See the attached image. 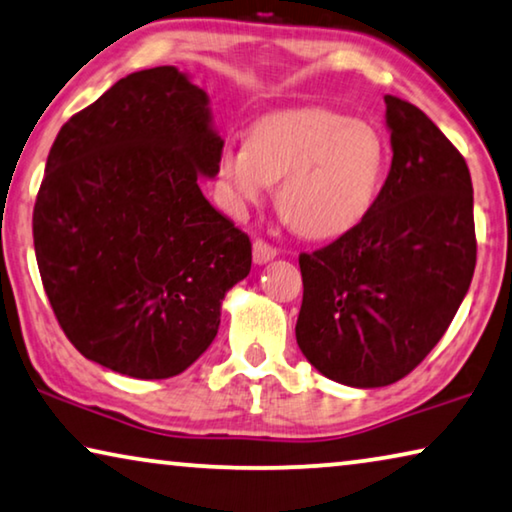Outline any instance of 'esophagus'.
<instances>
[{
    "mask_svg": "<svg viewBox=\"0 0 512 512\" xmlns=\"http://www.w3.org/2000/svg\"><path fill=\"white\" fill-rule=\"evenodd\" d=\"M278 255V250L273 248V246H269V243L266 241H255L253 243V259H255V264H266V262H271L273 257Z\"/></svg>",
    "mask_w": 512,
    "mask_h": 512,
    "instance_id": "1",
    "label": "esophagus"
}]
</instances>
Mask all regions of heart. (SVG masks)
I'll return each mask as SVG.
<instances>
[{
	"label": "heart",
	"instance_id": "heart-1",
	"mask_svg": "<svg viewBox=\"0 0 512 512\" xmlns=\"http://www.w3.org/2000/svg\"><path fill=\"white\" fill-rule=\"evenodd\" d=\"M386 144L368 121L324 108L264 114L246 144L218 156L216 181L234 213L255 207L280 183L278 209L308 239H338L375 207Z\"/></svg>",
	"mask_w": 512,
	"mask_h": 512
}]
</instances>
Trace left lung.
Wrapping results in <instances>:
<instances>
[{"label": "left lung", "mask_w": 512, "mask_h": 512, "mask_svg": "<svg viewBox=\"0 0 512 512\" xmlns=\"http://www.w3.org/2000/svg\"><path fill=\"white\" fill-rule=\"evenodd\" d=\"M384 101L393 160L375 207L299 257L296 342L324 377L354 388L409 375L451 326L476 269L467 163L416 105Z\"/></svg>", "instance_id": "left-lung-1"}]
</instances>
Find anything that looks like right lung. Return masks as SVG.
Listing matches in <instances>:
<instances>
[{"mask_svg":"<svg viewBox=\"0 0 512 512\" xmlns=\"http://www.w3.org/2000/svg\"><path fill=\"white\" fill-rule=\"evenodd\" d=\"M223 137L177 66L121 78L61 126L34 204L38 271L78 352L135 379L177 377L207 352L250 239L216 211Z\"/></svg>","mask_w":512,"mask_h":512,"instance_id":"right-lung-1","label":"right lung"}]
</instances>
